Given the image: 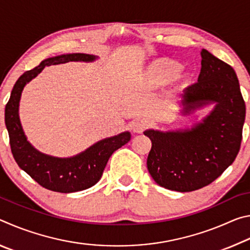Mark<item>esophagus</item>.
I'll use <instances>...</instances> for the list:
<instances>
[{"instance_id":"obj_1","label":"esophagus","mask_w":250,"mask_h":250,"mask_svg":"<svg viewBox=\"0 0 250 250\" xmlns=\"http://www.w3.org/2000/svg\"><path fill=\"white\" fill-rule=\"evenodd\" d=\"M146 128V124L145 121H135L131 125V129L134 133H142L145 129Z\"/></svg>"}]
</instances>
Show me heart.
Listing matches in <instances>:
<instances>
[{"label":"heart","instance_id":"b5f03b06","mask_svg":"<svg viewBox=\"0 0 250 250\" xmlns=\"http://www.w3.org/2000/svg\"><path fill=\"white\" fill-rule=\"evenodd\" d=\"M192 76L181 69V64L172 58H158L151 62L141 74V83L147 89L171 84L172 91L183 90L191 83Z\"/></svg>","mask_w":250,"mask_h":250}]
</instances>
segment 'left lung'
Segmentation results:
<instances>
[{"instance_id":"left-lung-1","label":"left lung","mask_w":250,"mask_h":250,"mask_svg":"<svg viewBox=\"0 0 250 250\" xmlns=\"http://www.w3.org/2000/svg\"><path fill=\"white\" fill-rule=\"evenodd\" d=\"M197 83L181 95L182 113L215 104L191 129L146 130L152 147L147 170L162 188L192 192L210 184L234 162L240 149L246 105L232 67L202 49Z\"/></svg>"}]
</instances>
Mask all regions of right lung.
Segmentation results:
<instances>
[{
	"instance_id": "right-lung-1",
	"label": "right lung",
	"mask_w": 250,
	"mask_h": 250,
	"mask_svg": "<svg viewBox=\"0 0 250 250\" xmlns=\"http://www.w3.org/2000/svg\"><path fill=\"white\" fill-rule=\"evenodd\" d=\"M96 58L94 55L77 53L45 59L18 79L5 105V125L16 163L33 180L50 191L73 193L94 186L101 179L111 154L131 139L130 132L125 131L98 141L86 151L71 158H55L37 151L25 137L19 117L20 99L25 84L47 66L67 62H94Z\"/></svg>"
}]
</instances>
